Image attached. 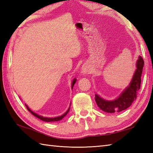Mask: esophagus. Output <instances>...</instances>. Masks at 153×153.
<instances>
[{
	"mask_svg": "<svg viewBox=\"0 0 153 153\" xmlns=\"http://www.w3.org/2000/svg\"><path fill=\"white\" fill-rule=\"evenodd\" d=\"M90 70H91V68H90V66H89L88 64H83L82 68V74L83 75L89 74V71H90Z\"/></svg>",
	"mask_w": 153,
	"mask_h": 153,
	"instance_id": "obj_1",
	"label": "esophagus"
}]
</instances>
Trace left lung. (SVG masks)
Wrapping results in <instances>:
<instances>
[{"label": "left lung", "instance_id": "left-lung-1", "mask_svg": "<svg viewBox=\"0 0 153 153\" xmlns=\"http://www.w3.org/2000/svg\"><path fill=\"white\" fill-rule=\"evenodd\" d=\"M143 66V59L139 56L136 62L137 68L129 85L123 91L120 96L112 100H105L95 94V99L97 106L104 112L108 113L121 112L130 106L137 98V91L140 89L141 77Z\"/></svg>", "mask_w": 153, "mask_h": 153}]
</instances>
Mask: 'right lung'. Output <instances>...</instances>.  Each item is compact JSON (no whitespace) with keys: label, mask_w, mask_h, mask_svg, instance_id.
I'll list each match as a JSON object with an SVG mask.
<instances>
[{"label":"right lung","mask_w":153,"mask_h":153,"mask_svg":"<svg viewBox=\"0 0 153 153\" xmlns=\"http://www.w3.org/2000/svg\"><path fill=\"white\" fill-rule=\"evenodd\" d=\"M76 79L75 78V79H73L72 83H71V89H73L74 84L76 83ZM25 106H26L27 109V110H29V111H30L33 116H35V117H37V118H39V119L43 120V121L47 122H57V121H59V120H61L62 119H63V118H64V117L66 116V114L68 113V112H69L70 108V106L69 108L68 109L67 111H66V112H65V113L64 114L61 115V116H60L55 117V118H47V117H43V116H41V115L37 114H36V113H35L34 112L32 111V110H31L30 108H29L27 105H25ZM70 106H71V104H70Z\"/></svg>","instance_id":"obj_1"}]
</instances>
